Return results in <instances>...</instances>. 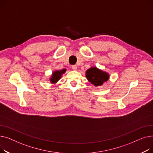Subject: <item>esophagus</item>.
<instances>
[{"instance_id": "34e87169", "label": "esophagus", "mask_w": 153, "mask_h": 153, "mask_svg": "<svg viewBox=\"0 0 153 153\" xmlns=\"http://www.w3.org/2000/svg\"><path fill=\"white\" fill-rule=\"evenodd\" d=\"M72 69H73L74 71H76L77 69V67L76 65H72Z\"/></svg>"}]
</instances>
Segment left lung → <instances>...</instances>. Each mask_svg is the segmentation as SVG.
Wrapping results in <instances>:
<instances>
[{"label":"left lung","instance_id":"8db88e82","mask_svg":"<svg viewBox=\"0 0 153 153\" xmlns=\"http://www.w3.org/2000/svg\"><path fill=\"white\" fill-rule=\"evenodd\" d=\"M86 77L88 81L96 87L102 85L109 79L108 73L95 67L91 68L86 71Z\"/></svg>","mask_w":153,"mask_h":153}]
</instances>
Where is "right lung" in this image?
<instances>
[{
  "label": "right lung",
  "instance_id": "add662e5",
  "mask_svg": "<svg viewBox=\"0 0 153 153\" xmlns=\"http://www.w3.org/2000/svg\"><path fill=\"white\" fill-rule=\"evenodd\" d=\"M65 72H66L65 69H64L61 71H56L53 72L52 76L50 78V82L53 84L57 82V81H58V80H59L60 78L61 77V75L64 74Z\"/></svg>",
  "mask_w": 153,
  "mask_h": 153
}]
</instances>
